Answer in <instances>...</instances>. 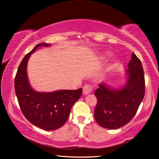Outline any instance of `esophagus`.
I'll return each instance as SVG.
<instances>
[{
    "mask_svg": "<svg viewBox=\"0 0 159 159\" xmlns=\"http://www.w3.org/2000/svg\"><path fill=\"white\" fill-rule=\"evenodd\" d=\"M91 92H92V88L90 87V85H85L83 86V95H88V94L90 93Z\"/></svg>",
    "mask_w": 159,
    "mask_h": 159,
    "instance_id": "1",
    "label": "esophagus"
}]
</instances>
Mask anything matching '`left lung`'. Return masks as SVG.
<instances>
[{"mask_svg":"<svg viewBox=\"0 0 159 159\" xmlns=\"http://www.w3.org/2000/svg\"><path fill=\"white\" fill-rule=\"evenodd\" d=\"M126 82L120 88L101 83L95 90L98 99L94 116L104 128L117 129L127 124L135 115L144 96V74L141 61L133 52L126 69Z\"/></svg>","mask_w":159,"mask_h":159,"instance_id":"obj_1","label":"left lung"}]
</instances>
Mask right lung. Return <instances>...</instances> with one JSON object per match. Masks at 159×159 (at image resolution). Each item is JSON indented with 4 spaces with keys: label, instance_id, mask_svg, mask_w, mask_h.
I'll return each instance as SVG.
<instances>
[{
    "label": "right lung",
    "instance_id": "add662e5",
    "mask_svg": "<svg viewBox=\"0 0 159 159\" xmlns=\"http://www.w3.org/2000/svg\"><path fill=\"white\" fill-rule=\"evenodd\" d=\"M39 43L23 58L15 79V89L23 114L29 122L45 130L61 128L67 120L74 104L79 100L82 88L60 90L54 92H37L29 82L27 64L31 54L41 47L50 46Z\"/></svg>",
    "mask_w": 159,
    "mask_h": 159
}]
</instances>
